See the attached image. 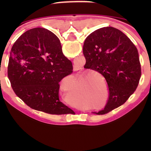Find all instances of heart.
Masks as SVG:
<instances>
[{
    "label": "heart",
    "instance_id": "obj_1",
    "mask_svg": "<svg viewBox=\"0 0 151 151\" xmlns=\"http://www.w3.org/2000/svg\"><path fill=\"white\" fill-rule=\"evenodd\" d=\"M94 74H97V73H96V72H93V73H89L88 74V75L86 76V79H87V78H90L91 76H93V75H94ZM91 81H92V82L93 83L92 84H93V88H95V86H96V83H95V80L93 79V78H92L91 79ZM96 90H95V88H93V89L91 90V98H92V99H93V98H95V95H96Z\"/></svg>",
    "mask_w": 151,
    "mask_h": 151
}]
</instances>
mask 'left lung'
Returning <instances> with one entry per match:
<instances>
[{"label": "left lung", "mask_w": 151, "mask_h": 151, "mask_svg": "<svg viewBox=\"0 0 151 151\" xmlns=\"http://www.w3.org/2000/svg\"><path fill=\"white\" fill-rule=\"evenodd\" d=\"M83 53L84 67L102 74L108 85L106 106L93 113L106 114L124 104L137 88L142 74L137 49L131 40L117 29L102 27L85 39Z\"/></svg>", "instance_id": "8db88e82"}]
</instances>
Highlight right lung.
Masks as SVG:
<instances>
[{"label":"right lung","instance_id":"right-lung-1","mask_svg":"<svg viewBox=\"0 0 151 151\" xmlns=\"http://www.w3.org/2000/svg\"><path fill=\"white\" fill-rule=\"evenodd\" d=\"M72 70L58 37L37 27L27 31L14 42L7 73L16 96L30 108L62 115L73 111L59 100V82Z\"/></svg>","mask_w":151,"mask_h":151}]
</instances>
